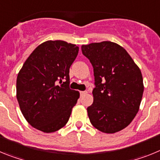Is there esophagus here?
Listing matches in <instances>:
<instances>
[{
  "label": "esophagus",
  "mask_w": 160,
  "mask_h": 160,
  "mask_svg": "<svg viewBox=\"0 0 160 160\" xmlns=\"http://www.w3.org/2000/svg\"><path fill=\"white\" fill-rule=\"evenodd\" d=\"M87 91H80V94H81V96H82L83 94H87Z\"/></svg>",
  "instance_id": "esophagus-1"
}]
</instances>
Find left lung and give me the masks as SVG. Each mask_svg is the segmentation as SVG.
<instances>
[{
    "instance_id": "obj_1",
    "label": "left lung",
    "mask_w": 160,
    "mask_h": 160,
    "mask_svg": "<svg viewBox=\"0 0 160 160\" xmlns=\"http://www.w3.org/2000/svg\"><path fill=\"white\" fill-rule=\"evenodd\" d=\"M82 51L94 68V102L87 107L90 122L107 134L122 131L139 110L144 90L140 69L114 42L82 45Z\"/></svg>"
}]
</instances>
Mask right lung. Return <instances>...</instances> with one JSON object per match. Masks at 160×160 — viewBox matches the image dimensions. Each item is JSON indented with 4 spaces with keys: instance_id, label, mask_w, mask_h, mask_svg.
Segmentation results:
<instances>
[{
    "instance_id": "1",
    "label": "right lung",
    "mask_w": 160,
    "mask_h": 160,
    "mask_svg": "<svg viewBox=\"0 0 160 160\" xmlns=\"http://www.w3.org/2000/svg\"><path fill=\"white\" fill-rule=\"evenodd\" d=\"M78 50V46L64 41H47L32 52L20 70L17 98L32 128L51 133L67 123L80 95L69 87L70 67Z\"/></svg>"
}]
</instances>
